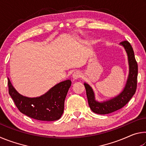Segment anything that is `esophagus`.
<instances>
[{"label": "esophagus", "mask_w": 146, "mask_h": 146, "mask_svg": "<svg viewBox=\"0 0 146 146\" xmlns=\"http://www.w3.org/2000/svg\"><path fill=\"white\" fill-rule=\"evenodd\" d=\"M81 76H82V73H81L80 71H75V72H74L73 75V79H75V80L80 78Z\"/></svg>", "instance_id": "1"}]
</instances>
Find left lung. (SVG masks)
Returning a JSON list of instances; mask_svg holds the SVG:
<instances>
[{
    "mask_svg": "<svg viewBox=\"0 0 146 146\" xmlns=\"http://www.w3.org/2000/svg\"><path fill=\"white\" fill-rule=\"evenodd\" d=\"M126 51L129 64V75L124 90L119 95L104 102H98L95 100L94 93L88 84H84L86 91L88 104L93 112L100 115H106L122 108L129 102L135 95L137 87L138 64L135 57L131 45L127 40L120 42Z\"/></svg>",
    "mask_w": 146,
    "mask_h": 146,
    "instance_id": "1",
    "label": "left lung"
}]
</instances>
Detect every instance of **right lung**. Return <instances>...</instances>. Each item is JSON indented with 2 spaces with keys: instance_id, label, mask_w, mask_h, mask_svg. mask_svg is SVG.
<instances>
[{
  "instance_id": "add662e5",
  "label": "right lung",
  "mask_w": 146,
  "mask_h": 146,
  "mask_svg": "<svg viewBox=\"0 0 146 146\" xmlns=\"http://www.w3.org/2000/svg\"><path fill=\"white\" fill-rule=\"evenodd\" d=\"M8 84L9 95L22 113L35 120L55 121L58 120L63 114L64 100L71 81H63L44 95L36 98H28L20 95L11 85L9 78Z\"/></svg>"
}]
</instances>
